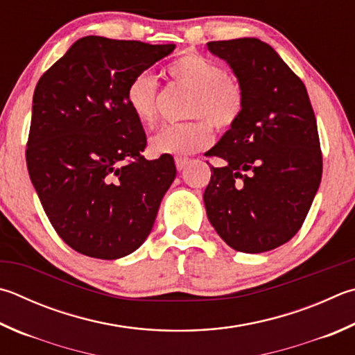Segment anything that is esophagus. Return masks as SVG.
I'll return each mask as SVG.
<instances>
[{
  "mask_svg": "<svg viewBox=\"0 0 355 355\" xmlns=\"http://www.w3.org/2000/svg\"><path fill=\"white\" fill-rule=\"evenodd\" d=\"M189 163H191V159H188V158H175V166L178 171H183Z\"/></svg>",
  "mask_w": 355,
  "mask_h": 355,
  "instance_id": "1",
  "label": "esophagus"
}]
</instances>
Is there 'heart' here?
I'll use <instances>...</instances> for the list:
<instances>
[{
  "mask_svg": "<svg viewBox=\"0 0 355 355\" xmlns=\"http://www.w3.org/2000/svg\"><path fill=\"white\" fill-rule=\"evenodd\" d=\"M167 73L172 83L189 93L183 124L164 125L150 139L157 155L188 157L206 149L212 141V128L225 133L241 119L245 92L239 79L225 74L214 60L200 54H186L172 62ZM125 102L143 127L150 128L158 116V83L149 73H141L128 82Z\"/></svg>",
  "mask_w": 355,
  "mask_h": 355,
  "instance_id": "heart-1",
  "label": "heart"
}]
</instances>
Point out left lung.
<instances>
[{
	"mask_svg": "<svg viewBox=\"0 0 355 355\" xmlns=\"http://www.w3.org/2000/svg\"><path fill=\"white\" fill-rule=\"evenodd\" d=\"M228 63L245 92L237 124L206 152L203 202L217 234L242 253L288 242L304 223L323 173L315 113L304 83L259 38L206 44Z\"/></svg>",
	"mask_w": 355,
	"mask_h": 355,
	"instance_id": "left-lung-1",
	"label": "left lung"
}]
</instances>
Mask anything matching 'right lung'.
Returning <instances> with one entry per match:
<instances>
[{"label": "right lung", "mask_w": 355, "mask_h": 355, "mask_svg": "<svg viewBox=\"0 0 355 355\" xmlns=\"http://www.w3.org/2000/svg\"><path fill=\"white\" fill-rule=\"evenodd\" d=\"M173 49L88 35L37 83L26 164L51 225L77 253L119 259L150 234L177 169L172 155L144 158L125 89Z\"/></svg>", "instance_id": "add662e5"}]
</instances>
